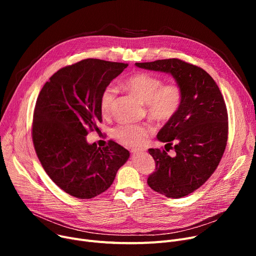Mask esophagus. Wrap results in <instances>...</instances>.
<instances>
[{
    "label": "esophagus",
    "instance_id": "obj_1",
    "mask_svg": "<svg viewBox=\"0 0 256 256\" xmlns=\"http://www.w3.org/2000/svg\"><path fill=\"white\" fill-rule=\"evenodd\" d=\"M132 154H142V152H144V150H132Z\"/></svg>",
    "mask_w": 256,
    "mask_h": 256
}]
</instances>
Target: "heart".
Returning <instances> with one entry per match:
<instances>
[{"instance_id":"b5f03b06","label":"heart","mask_w":256,"mask_h":256,"mask_svg":"<svg viewBox=\"0 0 256 256\" xmlns=\"http://www.w3.org/2000/svg\"><path fill=\"white\" fill-rule=\"evenodd\" d=\"M122 87L145 104L148 116L158 122H167L180 109L184 90L180 83L164 84L162 78L148 72H137L122 82ZM117 89L113 85L104 88L100 96V111L104 117L113 113ZM152 132L150 124H119L112 130V136L126 146L142 145Z\"/></svg>"}]
</instances>
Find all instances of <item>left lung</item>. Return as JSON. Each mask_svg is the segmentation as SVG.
I'll list each match as a JSON object with an SVG mask.
<instances>
[{"instance_id":"left-lung-1","label":"left lung","mask_w":256,"mask_h":256,"mask_svg":"<svg viewBox=\"0 0 256 256\" xmlns=\"http://www.w3.org/2000/svg\"><path fill=\"white\" fill-rule=\"evenodd\" d=\"M136 66L170 74L182 87L180 109L158 134V139L167 143L166 150L168 146L176 156L170 157L164 150H148L156 171L147 184L168 198L186 196L212 176L223 156L228 138L223 96L204 70L180 59L136 63Z\"/></svg>"}]
</instances>
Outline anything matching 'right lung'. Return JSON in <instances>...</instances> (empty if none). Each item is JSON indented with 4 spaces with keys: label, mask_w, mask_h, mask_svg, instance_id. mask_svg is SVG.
Wrapping results in <instances>:
<instances>
[{
    "label": "right lung",
    "mask_w": 256,
    "mask_h": 256,
    "mask_svg": "<svg viewBox=\"0 0 256 256\" xmlns=\"http://www.w3.org/2000/svg\"><path fill=\"white\" fill-rule=\"evenodd\" d=\"M128 65L85 59L59 70L39 92L32 124L34 148L50 178L74 197L90 199L109 189L130 158L114 141L104 148L86 141L102 121V91Z\"/></svg>",
    "instance_id": "add662e5"
}]
</instances>
